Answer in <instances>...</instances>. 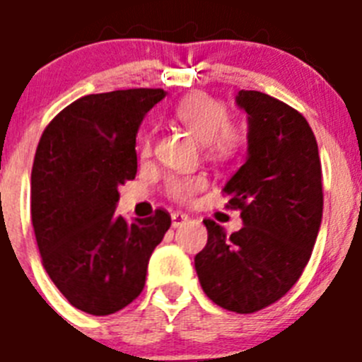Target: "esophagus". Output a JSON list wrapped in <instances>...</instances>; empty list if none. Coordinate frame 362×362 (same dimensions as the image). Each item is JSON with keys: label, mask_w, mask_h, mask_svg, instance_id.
<instances>
[{"label": "esophagus", "mask_w": 362, "mask_h": 362, "mask_svg": "<svg viewBox=\"0 0 362 362\" xmlns=\"http://www.w3.org/2000/svg\"><path fill=\"white\" fill-rule=\"evenodd\" d=\"M187 221H188L187 214H183V212L172 214V226H174V228H177V226H183Z\"/></svg>", "instance_id": "1"}]
</instances>
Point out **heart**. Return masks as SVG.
<instances>
[{"label": "heart", "mask_w": 362, "mask_h": 362, "mask_svg": "<svg viewBox=\"0 0 362 362\" xmlns=\"http://www.w3.org/2000/svg\"><path fill=\"white\" fill-rule=\"evenodd\" d=\"M175 117L197 139L206 143L209 152L216 158H232L241 145V132L228 119V108L212 95L203 92L188 95L175 107ZM139 152L141 156H148L152 152V134H143ZM204 187L206 179L203 175H175L166 181L165 190L174 199L188 201Z\"/></svg>", "instance_id": "obj_1"}]
</instances>
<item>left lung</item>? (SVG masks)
I'll list each match as a JSON object with an SVG mask.
<instances>
[{
    "label": "left lung",
    "mask_w": 362,
    "mask_h": 362,
    "mask_svg": "<svg viewBox=\"0 0 362 362\" xmlns=\"http://www.w3.org/2000/svg\"><path fill=\"white\" fill-rule=\"evenodd\" d=\"M248 114V158L223 192L241 210L239 232L204 219L196 255L203 292L221 308L254 313L286 296L308 264L322 219V172L305 116L257 90H239Z\"/></svg>",
    "instance_id": "obj_1"
}]
</instances>
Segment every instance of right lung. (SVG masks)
<instances>
[{
  "label": "right lung",
  "mask_w": 362,
  "mask_h": 362,
  "mask_svg": "<svg viewBox=\"0 0 362 362\" xmlns=\"http://www.w3.org/2000/svg\"><path fill=\"white\" fill-rule=\"evenodd\" d=\"M163 88L76 99L41 134L30 177V214L41 263L70 305L92 315L129 306L145 288L153 248L170 228L158 209L129 223L117 187L136 177V134Z\"/></svg>",
  "instance_id": "add662e5"
}]
</instances>
